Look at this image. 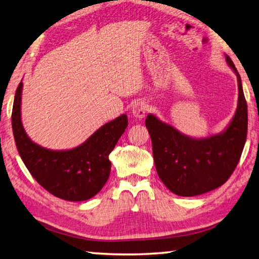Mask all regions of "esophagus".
<instances>
[{"label": "esophagus", "instance_id": "34e87169", "mask_svg": "<svg viewBox=\"0 0 259 259\" xmlns=\"http://www.w3.org/2000/svg\"><path fill=\"white\" fill-rule=\"evenodd\" d=\"M131 113H133L134 116L138 117V119H143L146 113H147V105L143 101L135 102L133 107H131Z\"/></svg>", "mask_w": 259, "mask_h": 259}]
</instances>
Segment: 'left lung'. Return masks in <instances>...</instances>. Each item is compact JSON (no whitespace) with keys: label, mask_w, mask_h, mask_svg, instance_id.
<instances>
[{"label":"left lung","mask_w":259,"mask_h":259,"mask_svg":"<svg viewBox=\"0 0 259 259\" xmlns=\"http://www.w3.org/2000/svg\"><path fill=\"white\" fill-rule=\"evenodd\" d=\"M225 60L237 74L239 94L236 113L222 133L191 138L154 114L146 117L157 175L167 189L178 196H198L221 187L240 159L247 138V102L240 74L228 55Z\"/></svg>","instance_id":"1"}]
</instances>
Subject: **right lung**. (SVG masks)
Masks as SVG:
<instances>
[{
  "mask_svg": "<svg viewBox=\"0 0 259 259\" xmlns=\"http://www.w3.org/2000/svg\"><path fill=\"white\" fill-rule=\"evenodd\" d=\"M22 82L17 88L12 109V130L19 155L39 185L55 197L83 201L101 191L111 172L110 153L125 131V114L107 122L86 142L72 149L41 147L28 137L21 121Z\"/></svg>",
  "mask_w": 259,
  "mask_h": 259,
  "instance_id": "1",
  "label": "right lung"
}]
</instances>
